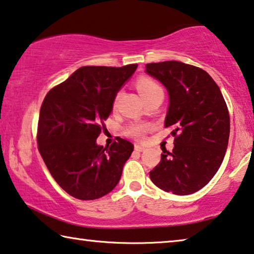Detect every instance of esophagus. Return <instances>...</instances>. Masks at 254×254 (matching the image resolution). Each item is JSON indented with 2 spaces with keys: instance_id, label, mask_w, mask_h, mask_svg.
I'll return each instance as SVG.
<instances>
[{
  "instance_id": "34e87169",
  "label": "esophagus",
  "mask_w": 254,
  "mask_h": 254,
  "mask_svg": "<svg viewBox=\"0 0 254 254\" xmlns=\"http://www.w3.org/2000/svg\"><path fill=\"white\" fill-rule=\"evenodd\" d=\"M134 149L137 150V151H142V150H145V147L140 146V145H135L134 146Z\"/></svg>"
}]
</instances>
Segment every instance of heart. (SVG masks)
I'll use <instances>...</instances> for the list:
<instances>
[{"instance_id":"obj_1","label":"heart","mask_w":254,"mask_h":254,"mask_svg":"<svg viewBox=\"0 0 254 254\" xmlns=\"http://www.w3.org/2000/svg\"><path fill=\"white\" fill-rule=\"evenodd\" d=\"M135 85H137L139 93L145 100L150 99L158 93H163L160 84L150 77L140 76L135 82ZM149 128L150 126L147 123H132L126 128V134L137 140H142Z\"/></svg>"}]
</instances>
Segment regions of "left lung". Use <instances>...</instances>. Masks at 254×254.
I'll use <instances>...</instances> for the list:
<instances>
[{
	"label": "left lung",
	"mask_w": 254,
	"mask_h": 254,
	"mask_svg": "<svg viewBox=\"0 0 254 254\" xmlns=\"http://www.w3.org/2000/svg\"><path fill=\"white\" fill-rule=\"evenodd\" d=\"M146 71L168 89L165 127L175 147L162 149L161 162L149 172L158 188L176 195L202 189L224 161L229 139V112L217 83L202 68L176 60L151 63Z\"/></svg>",
	"instance_id": "1"
}]
</instances>
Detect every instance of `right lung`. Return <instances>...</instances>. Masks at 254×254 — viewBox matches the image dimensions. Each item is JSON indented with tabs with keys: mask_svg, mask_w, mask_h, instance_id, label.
I'll list each match as a JSON object with an SVG mask.
<instances>
[{
	"mask_svg": "<svg viewBox=\"0 0 254 254\" xmlns=\"http://www.w3.org/2000/svg\"><path fill=\"white\" fill-rule=\"evenodd\" d=\"M137 67H81L44 98L39 151L57 184L75 198H100L119 184L133 145L117 137L104 148L96 140L106 128L117 91Z\"/></svg>",
	"mask_w": 254,
	"mask_h": 254,
	"instance_id": "obj_1",
	"label": "right lung"
}]
</instances>
